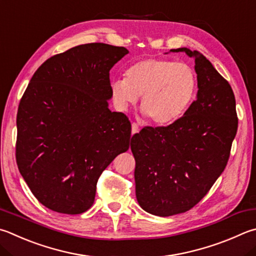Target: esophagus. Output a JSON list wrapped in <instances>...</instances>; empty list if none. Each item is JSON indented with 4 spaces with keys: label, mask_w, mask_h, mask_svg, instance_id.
<instances>
[{
    "label": "esophagus",
    "mask_w": 256,
    "mask_h": 256,
    "mask_svg": "<svg viewBox=\"0 0 256 256\" xmlns=\"http://www.w3.org/2000/svg\"><path fill=\"white\" fill-rule=\"evenodd\" d=\"M138 132V125L136 123H132V134Z\"/></svg>",
    "instance_id": "1"
}]
</instances>
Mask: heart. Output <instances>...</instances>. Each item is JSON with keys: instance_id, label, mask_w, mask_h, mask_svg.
<instances>
[{"instance_id": "b5f03b06", "label": "heart", "mask_w": 256, "mask_h": 256, "mask_svg": "<svg viewBox=\"0 0 256 256\" xmlns=\"http://www.w3.org/2000/svg\"><path fill=\"white\" fill-rule=\"evenodd\" d=\"M110 88L118 110H126L141 95V108L148 120L168 124L189 108L196 94L197 78L188 64L148 58L132 64L125 78H113Z\"/></svg>"}]
</instances>
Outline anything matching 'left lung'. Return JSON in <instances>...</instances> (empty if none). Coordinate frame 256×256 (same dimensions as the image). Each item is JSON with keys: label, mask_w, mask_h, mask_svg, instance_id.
Returning <instances> with one entry per match:
<instances>
[{"label": "left lung", "mask_w": 256, "mask_h": 256, "mask_svg": "<svg viewBox=\"0 0 256 256\" xmlns=\"http://www.w3.org/2000/svg\"><path fill=\"white\" fill-rule=\"evenodd\" d=\"M170 51L194 58L197 98L172 124L146 126L131 140L138 202L161 217L187 212L206 196L225 169L238 125L233 90L212 62L197 50Z\"/></svg>", "instance_id": "left-lung-1"}]
</instances>
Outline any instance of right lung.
I'll list each match as a JSON object with an SVG mask.
<instances>
[{
    "label": "right lung",
    "instance_id": "add662e5",
    "mask_svg": "<svg viewBox=\"0 0 256 256\" xmlns=\"http://www.w3.org/2000/svg\"><path fill=\"white\" fill-rule=\"evenodd\" d=\"M128 54L124 47L95 42L54 54L36 69L22 96L18 168L51 210H88L102 172L128 150L131 123L108 108L110 70Z\"/></svg>",
    "mask_w": 256,
    "mask_h": 256
}]
</instances>
